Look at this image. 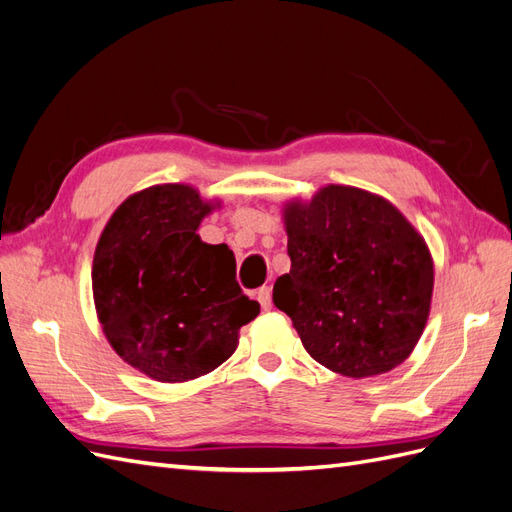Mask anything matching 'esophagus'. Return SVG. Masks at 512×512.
Here are the masks:
<instances>
[{
  "instance_id": "34e87169",
  "label": "esophagus",
  "mask_w": 512,
  "mask_h": 512,
  "mask_svg": "<svg viewBox=\"0 0 512 512\" xmlns=\"http://www.w3.org/2000/svg\"><path fill=\"white\" fill-rule=\"evenodd\" d=\"M256 299H258V303H260L262 309H271V288H269V286L258 288Z\"/></svg>"
}]
</instances>
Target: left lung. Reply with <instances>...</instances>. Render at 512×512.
Here are the masks:
<instances>
[{
    "instance_id": "obj_1",
    "label": "left lung",
    "mask_w": 512,
    "mask_h": 512,
    "mask_svg": "<svg viewBox=\"0 0 512 512\" xmlns=\"http://www.w3.org/2000/svg\"><path fill=\"white\" fill-rule=\"evenodd\" d=\"M290 273L273 303L314 361L348 378L408 359L429 316L433 262L423 237L384 198L348 185L286 207Z\"/></svg>"
}]
</instances>
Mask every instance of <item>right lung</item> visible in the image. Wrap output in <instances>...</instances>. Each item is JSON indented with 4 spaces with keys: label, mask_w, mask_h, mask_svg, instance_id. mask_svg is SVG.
<instances>
[{
    "label": "right lung",
    "mask_w": 512,
    "mask_h": 512,
    "mask_svg": "<svg viewBox=\"0 0 512 512\" xmlns=\"http://www.w3.org/2000/svg\"><path fill=\"white\" fill-rule=\"evenodd\" d=\"M209 211L190 185H153L121 203L96 247L91 284L102 331L153 380L209 374L260 312L237 282L228 245L196 235Z\"/></svg>",
    "instance_id": "add662e5"
}]
</instances>
